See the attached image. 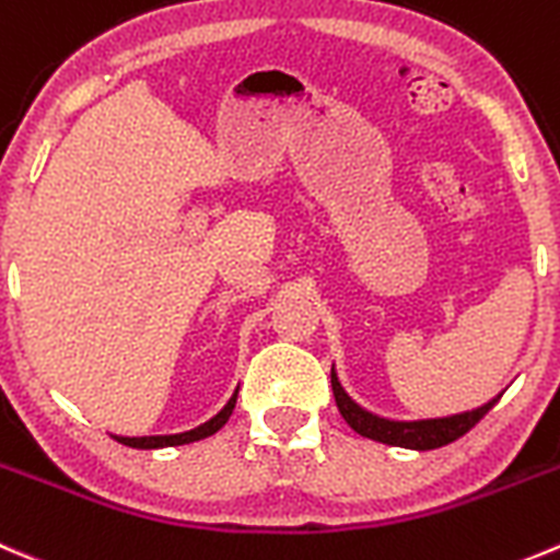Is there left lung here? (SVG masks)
<instances>
[{
	"label": "left lung",
	"mask_w": 560,
	"mask_h": 560,
	"mask_svg": "<svg viewBox=\"0 0 560 560\" xmlns=\"http://www.w3.org/2000/svg\"><path fill=\"white\" fill-rule=\"evenodd\" d=\"M330 388H334L336 407H339L341 418L358 432V435L369 438V441L385 443V446H399V448H416V452H430V448H441L463 438L465 432L474 430L481 418L495 407L501 394L490 399L487 405L476 407V410L457 412V416L446 418H421V421H394V418L374 416V412L363 410L358 401L347 396L341 388L336 369H330Z\"/></svg>",
	"instance_id": "1"
}]
</instances>
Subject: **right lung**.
Segmentation results:
<instances>
[{
    "instance_id": "obj_1",
    "label": "right lung",
    "mask_w": 560,
    "mask_h": 560,
    "mask_svg": "<svg viewBox=\"0 0 560 560\" xmlns=\"http://www.w3.org/2000/svg\"><path fill=\"white\" fill-rule=\"evenodd\" d=\"M235 401H237V394H232V399L226 401L224 410L215 412L210 421H205V424H199L197 430H188V432H180V435H144V438H122V435H114V441L122 443V446H130V448H166V446H186V443H194V441H202V438H210L215 435V432L221 430V427L230 421L232 410H235Z\"/></svg>"
}]
</instances>
